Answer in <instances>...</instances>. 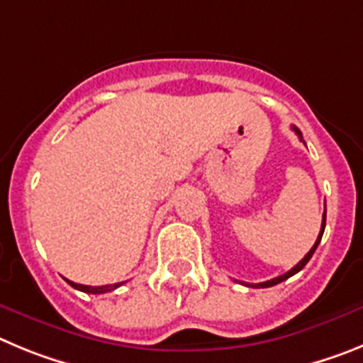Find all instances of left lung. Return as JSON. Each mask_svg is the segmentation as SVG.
<instances>
[{"label": "left lung", "mask_w": 363, "mask_h": 363, "mask_svg": "<svg viewBox=\"0 0 363 363\" xmlns=\"http://www.w3.org/2000/svg\"><path fill=\"white\" fill-rule=\"evenodd\" d=\"M293 130H295V133L300 137V141H302V133H300V130L296 128V126H293ZM324 230H325V210H324V217H322V228H320V233H318V238H316V242L313 244V247H311V250H309V253L306 255V257H303V259L300 260V262L296 264L295 267H291V269L287 271V273H284V275L275 277V279H271V280H266V282L246 284V286H251V287H271V286H277V284L284 282V280H287V279H289V277L295 275V273H298V271L302 269V267L309 262V259H311V257H313V253H315V251H316V247H318L320 240H322V235H324ZM240 284H244V282H240Z\"/></svg>", "instance_id": "obj_1"}]
</instances>
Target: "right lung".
<instances>
[{
    "label": "right lung",
    "instance_id": "right-lung-1",
    "mask_svg": "<svg viewBox=\"0 0 363 363\" xmlns=\"http://www.w3.org/2000/svg\"><path fill=\"white\" fill-rule=\"evenodd\" d=\"M68 284H70L74 289H79V291L83 293H92V295H101V293H108V291H113V289H117L119 286H123L125 282H117V284H108V286H83V284H76V282H70V280H67Z\"/></svg>",
    "mask_w": 363,
    "mask_h": 363
}]
</instances>
